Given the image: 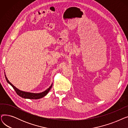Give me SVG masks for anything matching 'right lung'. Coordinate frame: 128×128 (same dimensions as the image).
I'll list each match as a JSON object with an SVG mask.
<instances>
[{"label": "right lung", "mask_w": 128, "mask_h": 128, "mask_svg": "<svg viewBox=\"0 0 128 128\" xmlns=\"http://www.w3.org/2000/svg\"><path fill=\"white\" fill-rule=\"evenodd\" d=\"M4 76H5V78H6V82H7L9 83L13 87V88L14 89L16 93H17V94L18 95L20 96H21V97H22L23 98H28V99H39V98H41L44 97V96H46L47 94L48 93L49 91L51 89L52 86V84L50 86L49 88L47 89L46 90H45L44 91L42 92L39 93H34L25 92V91L20 90L19 89L16 88V86H13L9 81L8 78H6V75H4Z\"/></svg>", "instance_id": "1"}]
</instances>
